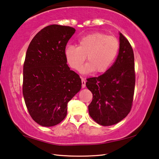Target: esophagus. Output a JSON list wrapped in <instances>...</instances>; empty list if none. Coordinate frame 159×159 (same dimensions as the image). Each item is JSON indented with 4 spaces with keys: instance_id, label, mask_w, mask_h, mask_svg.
Masks as SVG:
<instances>
[{
    "instance_id": "34e87169",
    "label": "esophagus",
    "mask_w": 159,
    "mask_h": 159,
    "mask_svg": "<svg viewBox=\"0 0 159 159\" xmlns=\"http://www.w3.org/2000/svg\"><path fill=\"white\" fill-rule=\"evenodd\" d=\"M81 83H82V87L83 88H85L86 86V80L85 79H81Z\"/></svg>"
}]
</instances>
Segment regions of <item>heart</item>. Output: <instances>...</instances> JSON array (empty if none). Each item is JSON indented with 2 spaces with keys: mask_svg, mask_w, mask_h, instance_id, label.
<instances>
[{
  "mask_svg": "<svg viewBox=\"0 0 159 159\" xmlns=\"http://www.w3.org/2000/svg\"><path fill=\"white\" fill-rule=\"evenodd\" d=\"M119 48V42L115 37L95 33L80 39L78 46L67 45L64 53L67 63L72 69L79 70L87 56L88 63L82 67L81 72L104 73L112 65Z\"/></svg>",
  "mask_w": 159,
  "mask_h": 159,
  "instance_id": "b5f03b06",
  "label": "heart"
}]
</instances>
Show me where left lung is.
Listing matches in <instances>:
<instances>
[{
  "mask_svg": "<svg viewBox=\"0 0 159 159\" xmlns=\"http://www.w3.org/2000/svg\"><path fill=\"white\" fill-rule=\"evenodd\" d=\"M134 62L133 48L120 33L119 53L113 66L102 75L87 79L93 94L89 113L98 124H116L130 113L135 85Z\"/></svg>",
  "mask_w": 159,
  "mask_h": 159,
  "instance_id": "left-lung-1",
  "label": "left lung"
}]
</instances>
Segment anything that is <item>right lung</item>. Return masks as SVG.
I'll list each match as a JSON object with an SVG mask.
<instances>
[{
  "instance_id": "right-lung-1",
  "label": "right lung",
  "mask_w": 159,
  "mask_h": 159,
  "mask_svg": "<svg viewBox=\"0 0 159 159\" xmlns=\"http://www.w3.org/2000/svg\"><path fill=\"white\" fill-rule=\"evenodd\" d=\"M75 29L52 25L31 40L23 66L22 92L32 119L53 126L66 117L67 103L81 88L79 74L70 70L65 48Z\"/></svg>"
}]
</instances>
